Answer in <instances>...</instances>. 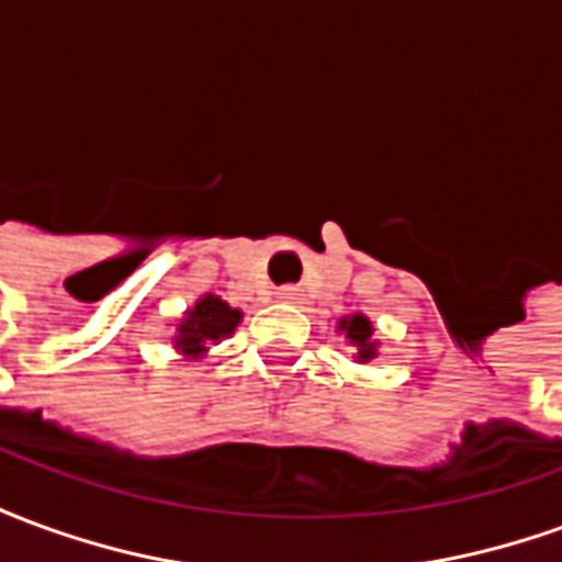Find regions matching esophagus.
<instances>
[{
  "label": "esophagus",
  "mask_w": 562,
  "mask_h": 562,
  "mask_svg": "<svg viewBox=\"0 0 562 562\" xmlns=\"http://www.w3.org/2000/svg\"><path fill=\"white\" fill-rule=\"evenodd\" d=\"M277 297L285 301V304H301V289H294V285H282L280 292H277Z\"/></svg>",
  "instance_id": "obj_1"
}]
</instances>
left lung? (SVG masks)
Returning <instances> with one entry per match:
<instances>
[{
  "instance_id": "8db88e82",
  "label": "left lung",
  "mask_w": 562,
  "mask_h": 562,
  "mask_svg": "<svg viewBox=\"0 0 562 562\" xmlns=\"http://www.w3.org/2000/svg\"><path fill=\"white\" fill-rule=\"evenodd\" d=\"M337 330L346 334V340L355 346V358H358V364H367V361H373L379 355V342L373 340V322L361 313H355V316L340 318V325Z\"/></svg>"
}]
</instances>
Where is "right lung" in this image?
I'll use <instances>...</instances> for the list:
<instances>
[{"label": "right lung", "instance_id": "add662e5", "mask_svg": "<svg viewBox=\"0 0 562 562\" xmlns=\"http://www.w3.org/2000/svg\"><path fill=\"white\" fill-rule=\"evenodd\" d=\"M240 318H244L240 310L228 306L216 294H204L180 318L177 334H173V349L183 355V358H201L210 346H216L225 337H232L234 328L240 325Z\"/></svg>", "mask_w": 562, "mask_h": 562}]
</instances>
